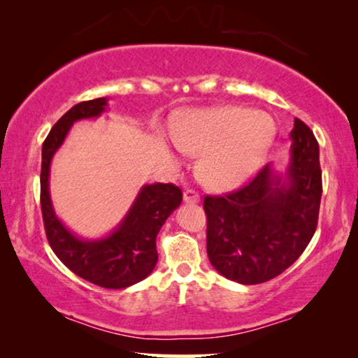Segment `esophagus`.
Wrapping results in <instances>:
<instances>
[{
	"mask_svg": "<svg viewBox=\"0 0 358 358\" xmlns=\"http://www.w3.org/2000/svg\"><path fill=\"white\" fill-rule=\"evenodd\" d=\"M183 201L186 203H199V201H201V196H199L197 191L186 189L183 194Z\"/></svg>",
	"mask_w": 358,
	"mask_h": 358,
	"instance_id": "esophagus-1",
	"label": "esophagus"
}]
</instances>
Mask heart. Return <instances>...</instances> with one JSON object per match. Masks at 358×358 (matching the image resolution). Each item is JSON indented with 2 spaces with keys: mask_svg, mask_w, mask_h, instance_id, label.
<instances>
[{
  "mask_svg": "<svg viewBox=\"0 0 358 358\" xmlns=\"http://www.w3.org/2000/svg\"><path fill=\"white\" fill-rule=\"evenodd\" d=\"M276 137L266 113L246 107H220L185 115L173 129V141L189 155H202V180L217 191H229L250 180L264 164Z\"/></svg>",
  "mask_w": 358,
  "mask_h": 358,
  "instance_id": "obj_1",
  "label": "heart"
}]
</instances>
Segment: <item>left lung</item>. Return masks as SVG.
I'll use <instances>...</instances> for the list:
<instances>
[{"label":"left lung","instance_id":"left-lung-1","mask_svg":"<svg viewBox=\"0 0 358 358\" xmlns=\"http://www.w3.org/2000/svg\"><path fill=\"white\" fill-rule=\"evenodd\" d=\"M322 171L319 143L301 120L290 132V164L278 175L266 164L250 183L205 196L207 252L227 280L260 284L289 268L317 227Z\"/></svg>","mask_w":358,"mask_h":358}]
</instances>
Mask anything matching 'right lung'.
<instances>
[{
	"instance_id": "1",
	"label": "right lung",
	"mask_w": 358,
	"mask_h": 358,
	"mask_svg": "<svg viewBox=\"0 0 358 358\" xmlns=\"http://www.w3.org/2000/svg\"><path fill=\"white\" fill-rule=\"evenodd\" d=\"M106 107V98L83 101L53 124L42 145L41 208L48 245L72 273L96 286L124 289L153 271L157 262L156 237L167 217L180 207L183 194L172 183L145 185L120 226L101 240H82L64 227L53 211L48 192L52 157L77 120L99 117Z\"/></svg>"
}]
</instances>
